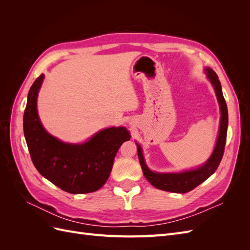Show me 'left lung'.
<instances>
[{"mask_svg": "<svg viewBox=\"0 0 250 250\" xmlns=\"http://www.w3.org/2000/svg\"><path fill=\"white\" fill-rule=\"evenodd\" d=\"M204 72H206L207 78L210 82V84L214 87L221 112L220 127H219L217 142L213 150V153L210 154L208 160L197 168L186 170L183 172H154L152 170H150L147 166L145 158H144L143 155V150L141 145L139 143H135L138 147V156L144 175H145L146 179L151 185L155 187L156 188H160V190L172 193L190 192L194 188L202 184L204 180H207L210 175H213L222 160L229 126L228 106H226V102L222 94L221 83L219 81L217 74L211 70L210 67H206Z\"/></svg>", "mask_w": 250, "mask_h": 250, "instance_id": "1", "label": "left lung"}]
</instances>
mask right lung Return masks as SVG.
Segmentation results:
<instances>
[{
    "instance_id": "right-lung-1",
    "label": "right lung",
    "mask_w": 250,
    "mask_h": 250,
    "mask_svg": "<svg viewBox=\"0 0 250 250\" xmlns=\"http://www.w3.org/2000/svg\"><path fill=\"white\" fill-rule=\"evenodd\" d=\"M43 78L42 74L30 88L24 112V134L35 168L67 193L99 190L109 177L119 148L130 140V133L123 126L109 127L80 144L53 137L43 128L37 112V96Z\"/></svg>"
}]
</instances>
